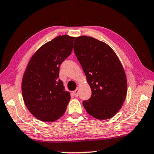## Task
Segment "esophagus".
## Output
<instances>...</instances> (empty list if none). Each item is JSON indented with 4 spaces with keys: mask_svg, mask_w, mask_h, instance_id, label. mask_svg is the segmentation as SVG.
Returning <instances> with one entry per match:
<instances>
[{
    "mask_svg": "<svg viewBox=\"0 0 154 154\" xmlns=\"http://www.w3.org/2000/svg\"><path fill=\"white\" fill-rule=\"evenodd\" d=\"M72 93H73V94L75 95V96H76V97H77L78 96V95H79V88H77V89L75 90V91H73V92H72Z\"/></svg>",
    "mask_w": 154,
    "mask_h": 154,
    "instance_id": "obj_1",
    "label": "esophagus"
}]
</instances>
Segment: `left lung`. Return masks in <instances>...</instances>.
<instances>
[{
  "label": "left lung",
  "instance_id": "1",
  "mask_svg": "<svg viewBox=\"0 0 154 154\" xmlns=\"http://www.w3.org/2000/svg\"><path fill=\"white\" fill-rule=\"evenodd\" d=\"M73 49L92 90L83 106L96 119L111 118L122 108L127 94L121 62L107 44L90 36L76 37Z\"/></svg>",
  "mask_w": 154,
  "mask_h": 154
}]
</instances>
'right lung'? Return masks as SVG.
<instances>
[{"label": "right lung", "instance_id": "obj_1", "mask_svg": "<svg viewBox=\"0 0 154 154\" xmlns=\"http://www.w3.org/2000/svg\"><path fill=\"white\" fill-rule=\"evenodd\" d=\"M75 37L58 36L44 44L28 62L23 76L24 103L36 118L54 122L63 116L71 96L59 79L60 66L72 50Z\"/></svg>", "mask_w": 154, "mask_h": 154}]
</instances>
